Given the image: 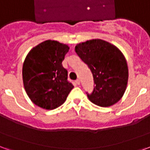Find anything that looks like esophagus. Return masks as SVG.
<instances>
[{
	"instance_id": "obj_1",
	"label": "esophagus",
	"mask_w": 150,
	"mask_h": 150,
	"mask_svg": "<svg viewBox=\"0 0 150 150\" xmlns=\"http://www.w3.org/2000/svg\"><path fill=\"white\" fill-rule=\"evenodd\" d=\"M75 82H76V84H77V85H79V84H80V80L79 79L76 80V81H75Z\"/></svg>"
}]
</instances>
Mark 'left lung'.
Returning <instances> with one entry per match:
<instances>
[{"instance_id": "obj_1", "label": "left lung", "mask_w": 150, "mask_h": 150, "mask_svg": "<svg viewBox=\"0 0 150 150\" xmlns=\"http://www.w3.org/2000/svg\"><path fill=\"white\" fill-rule=\"evenodd\" d=\"M75 51L92 72L96 87L89 100L103 108L123 96L128 82V66L121 50L108 42L95 39L76 45Z\"/></svg>"}]
</instances>
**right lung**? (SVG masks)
<instances>
[{
	"instance_id": "add662e5",
	"label": "right lung",
	"mask_w": 150,
	"mask_h": 150,
	"mask_svg": "<svg viewBox=\"0 0 150 150\" xmlns=\"http://www.w3.org/2000/svg\"><path fill=\"white\" fill-rule=\"evenodd\" d=\"M69 50L68 45L50 39L33 47L26 56L22 69L23 86L35 105L46 110L57 108L74 88L62 64Z\"/></svg>"
}]
</instances>
